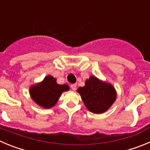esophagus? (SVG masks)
I'll return each mask as SVG.
<instances>
[{
    "mask_svg": "<svg viewBox=\"0 0 150 150\" xmlns=\"http://www.w3.org/2000/svg\"><path fill=\"white\" fill-rule=\"evenodd\" d=\"M71 89L74 90V91H75V90L76 89V84H72L71 86Z\"/></svg>",
    "mask_w": 150,
    "mask_h": 150,
    "instance_id": "obj_1",
    "label": "esophagus"
}]
</instances>
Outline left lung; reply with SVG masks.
I'll use <instances>...</instances> for the list:
<instances>
[{
	"label": "left lung",
	"instance_id": "left-lung-1",
	"mask_svg": "<svg viewBox=\"0 0 150 150\" xmlns=\"http://www.w3.org/2000/svg\"><path fill=\"white\" fill-rule=\"evenodd\" d=\"M77 92L87 109L97 114L106 112L116 99L114 87L95 76L87 79L85 86L78 88Z\"/></svg>",
	"mask_w": 150,
	"mask_h": 150
}]
</instances>
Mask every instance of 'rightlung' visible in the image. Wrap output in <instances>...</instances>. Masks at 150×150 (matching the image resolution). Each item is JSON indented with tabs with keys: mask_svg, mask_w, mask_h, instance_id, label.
I'll return each instance as SVG.
<instances>
[{
	"mask_svg": "<svg viewBox=\"0 0 150 150\" xmlns=\"http://www.w3.org/2000/svg\"><path fill=\"white\" fill-rule=\"evenodd\" d=\"M67 85H59L53 76H46L43 81L30 87V95L36 104L43 108L54 107L63 91H68Z\"/></svg>",
	"mask_w": 150,
	"mask_h": 150,
	"instance_id": "right-lung-1",
	"label": "right lung"
}]
</instances>
